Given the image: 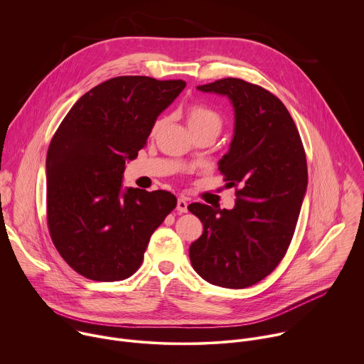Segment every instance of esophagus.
<instances>
[{"label": "esophagus", "mask_w": 364, "mask_h": 364, "mask_svg": "<svg viewBox=\"0 0 364 364\" xmlns=\"http://www.w3.org/2000/svg\"><path fill=\"white\" fill-rule=\"evenodd\" d=\"M187 205H188L187 200L184 197H180L177 200V210H178V213H186L187 212Z\"/></svg>", "instance_id": "34e87169"}]
</instances>
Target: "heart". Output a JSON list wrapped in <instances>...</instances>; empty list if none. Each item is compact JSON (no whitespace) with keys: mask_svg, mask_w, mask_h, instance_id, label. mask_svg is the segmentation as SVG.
<instances>
[{"mask_svg":"<svg viewBox=\"0 0 364 364\" xmlns=\"http://www.w3.org/2000/svg\"><path fill=\"white\" fill-rule=\"evenodd\" d=\"M187 125L191 132L201 129H213L219 134L222 128V117L212 108L204 105H193L187 111ZM164 124V119H159L152 127V134L157 132Z\"/></svg>","mask_w":364,"mask_h":364,"instance_id":"heart-1","label":"heart"}]
</instances>
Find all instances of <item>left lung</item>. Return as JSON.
Segmentation results:
<instances>
[{"mask_svg": "<svg viewBox=\"0 0 364 364\" xmlns=\"http://www.w3.org/2000/svg\"><path fill=\"white\" fill-rule=\"evenodd\" d=\"M197 89L232 103L233 136L219 168L240 188L230 210L188 205L203 223L190 261L207 282L246 288L268 277L291 243L306 193L305 152L288 109L264 87L228 77Z\"/></svg>", "mask_w": 364, "mask_h": 364, "instance_id": "obj_1", "label": "left lung"}]
</instances>
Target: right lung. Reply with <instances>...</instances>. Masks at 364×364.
<instances>
[{
  "mask_svg": "<svg viewBox=\"0 0 364 364\" xmlns=\"http://www.w3.org/2000/svg\"><path fill=\"white\" fill-rule=\"evenodd\" d=\"M183 80L119 76L86 92L62 121L46 159L51 240L77 274L122 281L142 264L151 235L174 209L170 191L124 187L152 127Z\"/></svg>",
  "mask_w": 364,
  "mask_h": 364,
  "instance_id": "1",
  "label": "right lung"
}]
</instances>
